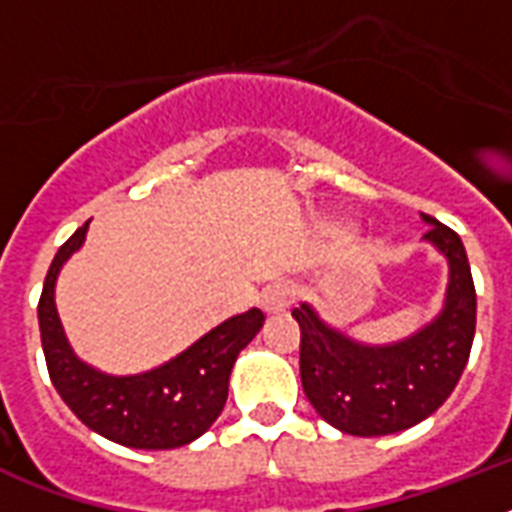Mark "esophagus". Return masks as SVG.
Wrapping results in <instances>:
<instances>
[{"label":"esophagus","mask_w":512,"mask_h":512,"mask_svg":"<svg viewBox=\"0 0 512 512\" xmlns=\"http://www.w3.org/2000/svg\"><path fill=\"white\" fill-rule=\"evenodd\" d=\"M292 300H295V289L289 284H271L260 295V308H263L265 316H279L292 305Z\"/></svg>","instance_id":"esophagus-1"}]
</instances>
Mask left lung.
<instances>
[{
	"mask_svg": "<svg viewBox=\"0 0 512 512\" xmlns=\"http://www.w3.org/2000/svg\"><path fill=\"white\" fill-rule=\"evenodd\" d=\"M428 241L449 265L444 308L414 335L366 345L321 319L308 303L300 324V380L324 422L348 436H390L428 420L460 382L476 335V287L462 239L422 215Z\"/></svg>",
	"mask_w": 512,
	"mask_h": 512,
	"instance_id": "1",
	"label": "left lung"
}]
</instances>
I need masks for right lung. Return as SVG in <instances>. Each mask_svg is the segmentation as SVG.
I'll return each instance as SVG.
<instances>
[{"mask_svg":"<svg viewBox=\"0 0 512 512\" xmlns=\"http://www.w3.org/2000/svg\"><path fill=\"white\" fill-rule=\"evenodd\" d=\"M84 223L58 249L39 300V329L47 372L66 406L98 436L130 449H177L212 428L228 398L236 358L263 327V311L239 313L209 329L183 353L140 374H108L76 356L58 308L55 284L87 239Z\"/></svg>","mask_w":512,"mask_h":512,"instance_id":"right-lung-1","label":"right lung"}]
</instances>
